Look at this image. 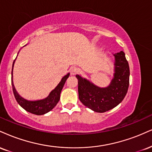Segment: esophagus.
<instances>
[{
    "label": "esophagus",
    "instance_id": "1",
    "mask_svg": "<svg viewBox=\"0 0 152 152\" xmlns=\"http://www.w3.org/2000/svg\"><path fill=\"white\" fill-rule=\"evenodd\" d=\"M78 71V69L76 68V67H75V66H72V67H71V68L70 69L71 75H73V76H74V75H76V74H77Z\"/></svg>",
    "mask_w": 152,
    "mask_h": 152
}]
</instances>
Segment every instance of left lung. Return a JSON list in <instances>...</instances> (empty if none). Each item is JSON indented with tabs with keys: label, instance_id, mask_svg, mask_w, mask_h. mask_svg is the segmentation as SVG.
Listing matches in <instances>:
<instances>
[{
	"label": "left lung",
	"instance_id": "1",
	"mask_svg": "<svg viewBox=\"0 0 152 152\" xmlns=\"http://www.w3.org/2000/svg\"><path fill=\"white\" fill-rule=\"evenodd\" d=\"M115 56L114 77L107 87L100 88L76 75L78 98L84 105L97 113H105L114 108L124 99L127 93L129 81V64L122 51Z\"/></svg>",
	"mask_w": 152,
	"mask_h": 152
}]
</instances>
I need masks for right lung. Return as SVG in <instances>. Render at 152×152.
I'll list each match as a JSON object with an SVG mask.
<instances>
[{
	"instance_id": "add662e5",
	"label": "right lung",
	"mask_w": 152,
	"mask_h": 152,
	"mask_svg": "<svg viewBox=\"0 0 152 152\" xmlns=\"http://www.w3.org/2000/svg\"><path fill=\"white\" fill-rule=\"evenodd\" d=\"M15 59L14 60L13 64H12L11 81L12 91H13L15 98L17 100L18 103L27 112L37 115H42L46 114L50 110H52L58 103V100L60 99V94H61L62 88H63L64 85L67 78H69L70 74L68 73L61 78L59 83L56 86V87L54 90L51 91L50 94L47 98L38 100H27L18 94V92L15 90V88L14 86L13 81H12V70H13L14 63Z\"/></svg>"
}]
</instances>
